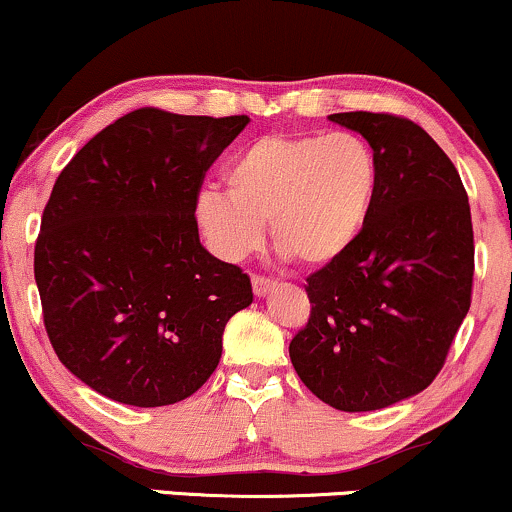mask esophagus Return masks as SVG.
Instances as JSON below:
<instances>
[{"label": "esophagus", "instance_id": "34e87169", "mask_svg": "<svg viewBox=\"0 0 512 512\" xmlns=\"http://www.w3.org/2000/svg\"><path fill=\"white\" fill-rule=\"evenodd\" d=\"M251 287H254L256 297H266V294L275 290V280L263 278V275H254V278H251Z\"/></svg>", "mask_w": 512, "mask_h": 512}]
</instances>
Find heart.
Segmentation results:
<instances>
[{"label": "heart", "instance_id": "1", "mask_svg": "<svg viewBox=\"0 0 512 512\" xmlns=\"http://www.w3.org/2000/svg\"><path fill=\"white\" fill-rule=\"evenodd\" d=\"M227 191H198L194 220L222 261L273 242L302 266L335 263L357 244L378 196V162L364 138L261 136L225 167Z\"/></svg>", "mask_w": 512, "mask_h": 512}]
</instances>
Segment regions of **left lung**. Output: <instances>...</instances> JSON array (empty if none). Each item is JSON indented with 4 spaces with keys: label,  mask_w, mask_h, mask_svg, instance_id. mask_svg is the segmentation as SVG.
<instances>
[{
    "label": "left lung",
    "mask_w": 512,
    "mask_h": 512,
    "mask_svg": "<svg viewBox=\"0 0 512 512\" xmlns=\"http://www.w3.org/2000/svg\"><path fill=\"white\" fill-rule=\"evenodd\" d=\"M330 122L369 141L378 196L345 256L306 278L311 316L290 342L297 376L342 412H374L431 386L470 311L474 234L465 186L441 146L395 114Z\"/></svg>",
    "instance_id": "8db88e82"
}]
</instances>
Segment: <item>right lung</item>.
<instances>
[{"mask_svg":"<svg viewBox=\"0 0 512 512\" xmlns=\"http://www.w3.org/2000/svg\"><path fill=\"white\" fill-rule=\"evenodd\" d=\"M237 117L143 107L95 134L52 186L35 282L59 362L134 407L186 400L208 381L249 275L198 239L194 203Z\"/></svg>","mask_w":512,"mask_h":512,"instance_id":"obj_1","label":"right lung"}]
</instances>
